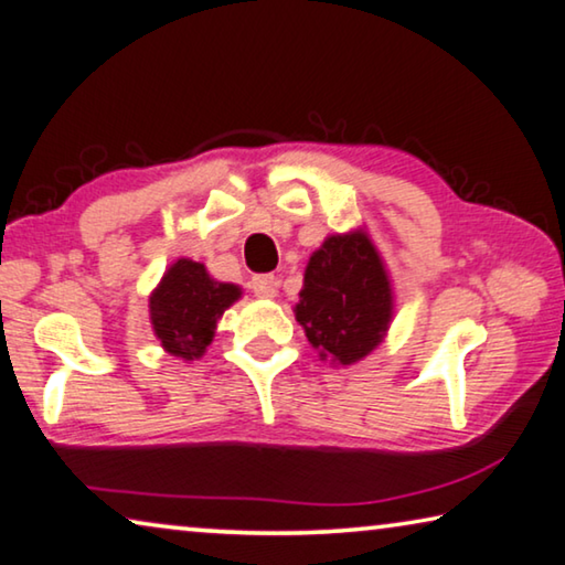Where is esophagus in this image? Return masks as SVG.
Wrapping results in <instances>:
<instances>
[{
  "label": "esophagus",
  "mask_w": 565,
  "mask_h": 565,
  "mask_svg": "<svg viewBox=\"0 0 565 565\" xmlns=\"http://www.w3.org/2000/svg\"><path fill=\"white\" fill-rule=\"evenodd\" d=\"M250 289H254L256 297L274 299L279 294V279L274 274H258L250 279Z\"/></svg>",
  "instance_id": "34e87169"
}]
</instances>
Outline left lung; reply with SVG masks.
I'll return each instance as SVG.
<instances>
[{
    "label": "left lung",
    "instance_id": "left-lung-1",
    "mask_svg": "<svg viewBox=\"0 0 565 565\" xmlns=\"http://www.w3.org/2000/svg\"><path fill=\"white\" fill-rule=\"evenodd\" d=\"M297 322L322 358L352 365L377 348L393 315L391 281L365 233L332 235L309 258Z\"/></svg>",
    "mask_w": 565,
    "mask_h": 565
}]
</instances>
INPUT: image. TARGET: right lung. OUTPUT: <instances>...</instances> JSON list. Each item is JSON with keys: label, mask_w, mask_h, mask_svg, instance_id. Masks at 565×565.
Listing matches in <instances>:
<instances>
[{"label": "right lung", "mask_w": 565, "mask_h": 565, "mask_svg": "<svg viewBox=\"0 0 565 565\" xmlns=\"http://www.w3.org/2000/svg\"><path fill=\"white\" fill-rule=\"evenodd\" d=\"M238 297V286L213 281L205 266L180 258L149 299L154 334L170 355L195 360L213 340L217 317Z\"/></svg>", "instance_id": "right-lung-1"}]
</instances>
